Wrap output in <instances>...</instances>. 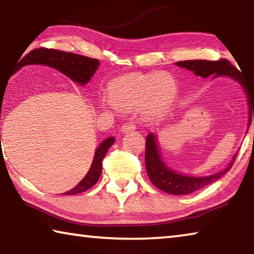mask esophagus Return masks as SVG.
I'll list each match as a JSON object with an SVG mask.
<instances>
[{
	"instance_id": "1",
	"label": "esophagus",
	"mask_w": 254,
	"mask_h": 254,
	"mask_svg": "<svg viewBox=\"0 0 254 254\" xmlns=\"http://www.w3.org/2000/svg\"><path fill=\"white\" fill-rule=\"evenodd\" d=\"M134 130H135V126H134V124H133L132 122L124 123L123 126L121 127V132H122V133H127V132L134 131Z\"/></svg>"
}]
</instances>
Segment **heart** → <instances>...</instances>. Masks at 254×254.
Wrapping results in <instances>:
<instances>
[{"mask_svg":"<svg viewBox=\"0 0 254 254\" xmlns=\"http://www.w3.org/2000/svg\"><path fill=\"white\" fill-rule=\"evenodd\" d=\"M109 97L119 109L132 111L140 107L141 115L151 120L160 115L177 95V83L165 72L130 74L109 85Z\"/></svg>","mask_w":254,"mask_h":254,"instance_id":"heart-1","label":"heart"}]
</instances>
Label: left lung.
<instances>
[{
  "label": "left lung",
  "instance_id": "1",
  "mask_svg": "<svg viewBox=\"0 0 254 254\" xmlns=\"http://www.w3.org/2000/svg\"><path fill=\"white\" fill-rule=\"evenodd\" d=\"M175 65L180 68L190 70L194 72L196 76L207 78L208 76L213 75V78L217 77H230L236 83L242 86L244 93L247 94L248 105L250 107L249 111V120H248V130L251 126L252 121V109H253V119H254V101L252 96L249 94L246 80L243 79V76L239 69L232 65V64L226 59L218 60V62H209V60H184V62H178ZM253 102H251V101ZM247 130V132H248ZM238 156V151L232 158L229 165L224 169H222L218 173H215L209 176H201V177H196V176L185 175L179 171L171 169L167 163L163 161L161 157L160 149H159V142L157 134L154 133H149L147 135V142H145V168L149 176L150 182L154 186L160 189V190L168 192L170 195H187L191 194L198 189L204 188L207 185L212 184L216 180L223 177L227 171H229L235 161V158Z\"/></svg>",
  "mask_w": 254,
  "mask_h": 254
}]
</instances>
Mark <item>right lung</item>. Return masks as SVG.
Listing matches in <instances>:
<instances>
[{"label":"right lung","mask_w":254,"mask_h":254,"mask_svg":"<svg viewBox=\"0 0 254 254\" xmlns=\"http://www.w3.org/2000/svg\"><path fill=\"white\" fill-rule=\"evenodd\" d=\"M19 68L28 65H44L54 68L67 76L68 78L75 81L76 84L84 86L88 83L95 71L100 67V62L97 59H92L85 56L76 55L72 53H66V51H60L55 49H36L30 51L25 57L18 64ZM15 74V72H14ZM1 119V117H0ZM115 142V137L110 136L105 139L98 145L94 154L93 162L88 173L85 177L76 185L70 190L64 192L63 195H76L79 192L86 191L87 189L93 187L100 179L102 173V161L104 159L112 144Z\"/></svg>","instance_id":"obj_1"}]
</instances>
